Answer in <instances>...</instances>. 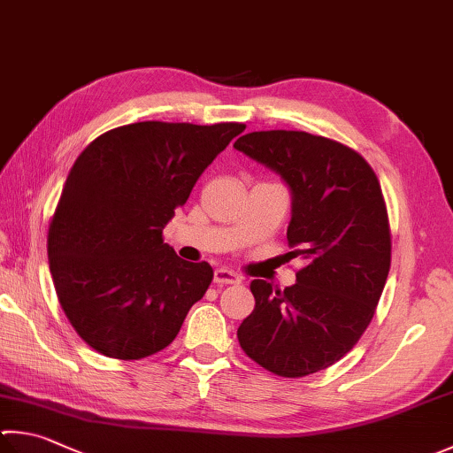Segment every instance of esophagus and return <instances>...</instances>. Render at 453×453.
<instances>
[{"mask_svg": "<svg viewBox=\"0 0 453 453\" xmlns=\"http://www.w3.org/2000/svg\"><path fill=\"white\" fill-rule=\"evenodd\" d=\"M215 281L220 286L225 284H241V276L236 274L233 270H226V268H219L215 270Z\"/></svg>", "mask_w": 453, "mask_h": 453, "instance_id": "esophagus-1", "label": "esophagus"}]
</instances>
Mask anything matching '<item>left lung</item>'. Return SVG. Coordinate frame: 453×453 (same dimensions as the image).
Wrapping results in <instances>:
<instances>
[{
	"instance_id": "left-lung-1",
	"label": "left lung",
	"mask_w": 453,
	"mask_h": 453,
	"mask_svg": "<svg viewBox=\"0 0 453 453\" xmlns=\"http://www.w3.org/2000/svg\"><path fill=\"white\" fill-rule=\"evenodd\" d=\"M234 148L288 183L289 256L305 262L286 289L252 280L238 343L278 377H307L351 351L385 289L392 242L379 177L361 153L307 132H250Z\"/></svg>"
}]
</instances>
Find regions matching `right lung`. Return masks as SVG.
Returning a JSON list of instances; mask_svg holds the SVG:
<instances>
[{
	"label": "right lung",
	"mask_w": 453,
	"mask_h": 453,
	"mask_svg": "<svg viewBox=\"0 0 453 453\" xmlns=\"http://www.w3.org/2000/svg\"><path fill=\"white\" fill-rule=\"evenodd\" d=\"M244 124L135 122L90 142L68 172L47 252L57 297L82 341L138 361L177 337L212 268L164 242V226Z\"/></svg>",
	"instance_id": "add662e5"
}]
</instances>
